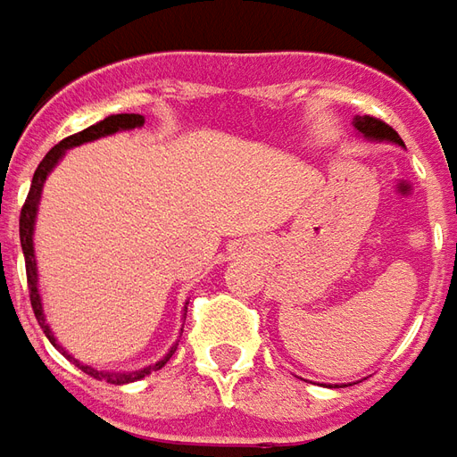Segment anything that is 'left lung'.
Segmentation results:
<instances>
[{"label":"left lung","instance_id":"1","mask_svg":"<svg viewBox=\"0 0 457 457\" xmlns=\"http://www.w3.org/2000/svg\"><path fill=\"white\" fill-rule=\"evenodd\" d=\"M354 128H357L359 135H364L369 140H386L396 142V145H403L399 137V132L389 128L386 122H381L378 118H369V115H357L354 118Z\"/></svg>","mask_w":457,"mask_h":457}]
</instances>
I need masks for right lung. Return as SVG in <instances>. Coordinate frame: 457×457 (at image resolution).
<instances>
[{"label": "right lung", "mask_w": 457, "mask_h": 457, "mask_svg": "<svg viewBox=\"0 0 457 457\" xmlns=\"http://www.w3.org/2000/svg\"><path fill=\"white\" fill-rule=\"evenodd\" d=\"M145 125V118L142 115H135V112H122V115H108L105 120H100L96 125H90L86 130L76 132V135H71L66 140H61L56 147H51L48 154L41 160V164L34 171V179H31V189H29V196L24 206H21V216H19V238H21V251H24V263H27V283H29V300H31V307H34V315H37L38 325L44 329V335L48 337V342L58 347L56 337H54V332H51V327L46 325V317H44V310H41V295H38V278H37V258H34V221H37V209H38V199H41V189H44V182H46V177L51 174V170L56 167L58 160L66 154V150L71 147H76V145H83V142L90 140H98V137H105V135H112V132L120 130H135V128H142ZM61 349V347H58ZM174 349H170V354L157 361V364H152L147 369H140V371H128V374H110V371H98V369L88 367V364H80L79 359H73L68 352H63L80 371H86L93 378H105L108 384H130V381H137V378L147 377L150 371H157L162 369L170 357L174 354Z\"/></svg>", "instance_id": "right-lung-1"}]
</instances>
